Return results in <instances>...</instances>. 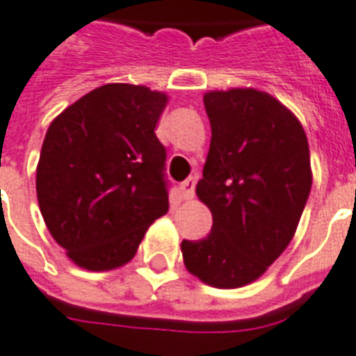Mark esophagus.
<instances>
[{"label":"esophagus","mask_w":356,"mask_h":356,"mask_svg":"<svg viewBox=\"0 0 356 356\" xmlns=\"http://www.w3.org/2000/svg\"><path fill=\"white\" fill-rule=\"evenodd\" d=\"M195 187H196V180L195 178H187L186 181H181L180 184V193L184 196V200H191L193 196H195Z\"/></svg>","instance_id":"34e87169"}]
</instances>
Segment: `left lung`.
Wrapping results in <instances>:
<instances>
[{
	"label": "left lung",
	"instance_id": "8db88e82",
	"mask_svg": "<svg viewBox=\"0 0 356 356\" xmlns=\"http://www.w3.org/2000/svg\"><path fill=\"white\" fill-rule=\"evenodd\" d=\"M211 145L196 195L209 235L181 241L186 268L217 289L259 280L296 233L311 193V154L294 113L270 93L233 88L204 95Z\"/></svg>",
	"mask_w": 356,
	"mask_h": 356
}]
</instances>
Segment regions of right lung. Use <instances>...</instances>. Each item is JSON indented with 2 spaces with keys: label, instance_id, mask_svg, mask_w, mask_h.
<instances>
[{
  "label": "right lung",
  "instance_id": "right-lung-1",
  "mask_svg": "<svg viewBox=\"0 0 356 356\" xmlns=\"http://www.w3.org/2000/svg\"><path fill=\"white\" fill-rule=\"evenodd\" d=\"M167 95L104 84L55 118L36 167L45 226L81 268L102 272L136 255L169 211L165 147L156 124Z\"/></svg>",
  "mask_w": 356,
  "mask_h": 356
}]
</instances>
